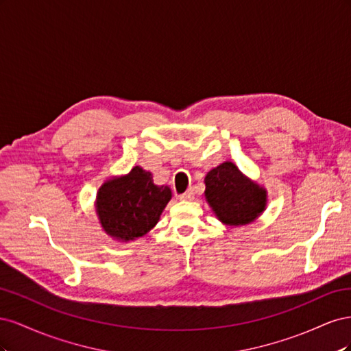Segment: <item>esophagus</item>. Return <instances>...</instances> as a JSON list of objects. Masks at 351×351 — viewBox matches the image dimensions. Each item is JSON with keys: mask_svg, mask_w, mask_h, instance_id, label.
<instances>
[{"mask_svg": "<svg viewBox=\"0 0 351 351\" xmlns=\"http://www.w3.org/2000/svg\"><path fill=\"white\" fill-rule=\"evenodd\" d=\"M193 197H195V192H193L192 189H189L187 192H184V193H182V195L178 196L180 200H192Z\"/></svg>", "mask_w": 351, "mask_h": 351, "instance_id": "34e87169", "label": "esophagus"}]
</instances>
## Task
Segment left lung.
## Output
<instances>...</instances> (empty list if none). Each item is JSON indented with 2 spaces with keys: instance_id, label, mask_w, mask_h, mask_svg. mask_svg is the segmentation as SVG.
Returning a JSON list of instances; mask_svg holds the SVG:
<instances>
[{
  "instance_id": "8db88e82",
  "label": "left lung",
  "mask_w": 351,
  "mask_h": 351,
  "mask_svg": "<svg viewBox=\"0 0 351 351\" xmlns=\"http://www.w3.org/2000/svg\"><path fill=\"white\" fill-rule=\"evenodd\" d=\"M205 196L219 221L227 226H246L267 206V192L244 177L232 162L210 169L205 177Z\"/></svg>"
}]
</instances>
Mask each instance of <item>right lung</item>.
<instances>
[{"mask_svg":"<svg viewBox=\"0 0 351 351\" xmlns=\"http://www.w3.org/2000/svg\"><path fill=\"white\" fill-rule=\"evenodd\" d=\"M171 199L168 186H156L141 167L110 180L98 192L97 212L104 230L117 240H133L155 227Z\"/></svg>","mask_w":351,"mask_h":351,"instance_id":"1","label":"right lung"}]
</instances>
